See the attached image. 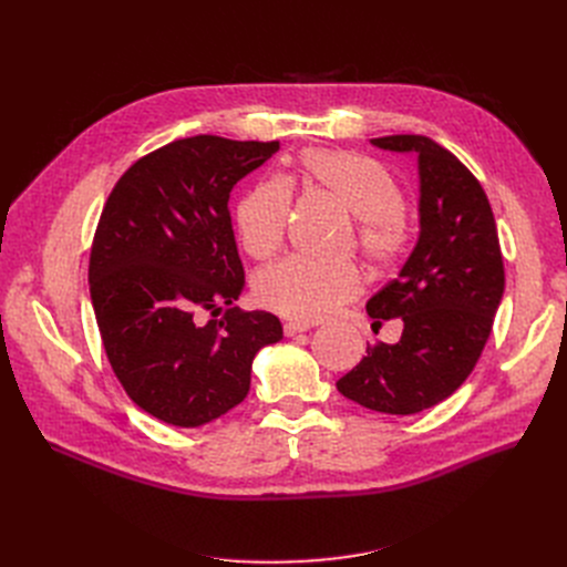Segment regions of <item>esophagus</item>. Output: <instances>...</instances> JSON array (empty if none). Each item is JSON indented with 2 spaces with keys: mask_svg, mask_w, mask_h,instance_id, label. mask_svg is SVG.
Wrapping results in <instances>:
<instances>
[{
  "mask_svg": "<svg viewBox=\"0 0 567 567\" xmlns=\"http://www.w3.org/2000/svg\"><path fill=\"white\" fill-rule=\"evenodd\" d=\"M312 329V323H306V321H287L285 323V336L291 338L296 333H306Z\"/></svg>",
  "mask_w": 567,
  "mask_h": 567,
  "instance_id": "obj_1",
  "label": "esophagus"
}]
</instances>
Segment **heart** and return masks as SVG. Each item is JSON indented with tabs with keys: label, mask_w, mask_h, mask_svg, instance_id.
Instances as JSON below:
<instances>
[{
	"label": "heart",
	"mask_w": 567,
	"mask_h": 567,
	"mask_svg": "<svg viewBox=\"0 0 567 567\" xmlns=\"http://www.w3.org/2000/svg\"><path fill=\"white\" fill-rule=\"evenodd\" d=\"M303 182L336 199L363 223L359 246L370 264L389 266L406 248L402 220L404 195L391 169L377 158L344 148H308L299 158ZM291 214V190L280 178H261L234 208L244 248L266 259L285 244ZM363 280L353 266H323L308 257H287L264 268L255 293L264 308L293 321H319L359 296Z\"/></svg>",
	"instance_id": "obj_1"
}]
</instances>
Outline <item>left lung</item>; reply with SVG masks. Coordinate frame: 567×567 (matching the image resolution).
<instances>
[{
  "label": "left lung",
  "mask_w": 567,
  "mask_h": 567,
  "mask_svg": "<svg viewBox=\"0 0 567 567\" xmlns=\"http://www.w3.org/2000/svg\"><path fill=\"white\" fill-rule=\"evenodd\" d=\"M370 144L419 158V241L365 306L372 326L402 319L400 342L368 344L336 385L365 409L411 415L451 398L478 363L503 299V257L487 195L449 148L425 135Z\"/></svg>",
  "instance_id": "obj_1"
}]
</instances>
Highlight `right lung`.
Returning a JSON list of instances; mask_svg holds the SVG:
<instances>
[{
  "mask_svg": "<svg viewBox=\"0 0 567 567\" xmlns=\"http://www.w3.org/2000/svg\"><path fill=\"white\" fill-rule=\"evenodd\" d=\"M280 142L174 140L140 158L107 197L89 291L107 361L128 398L174 427L241 404L259 349L282 340L276 315L241 312L246 287L229 193ZM202 309L226 315L206 324Z\"/></svg>",
  "mask_w": 567,
  "mask_h": 567,
  "instance_id": "right-lung-1",
  "label": "right lung"
}]
</instances>
